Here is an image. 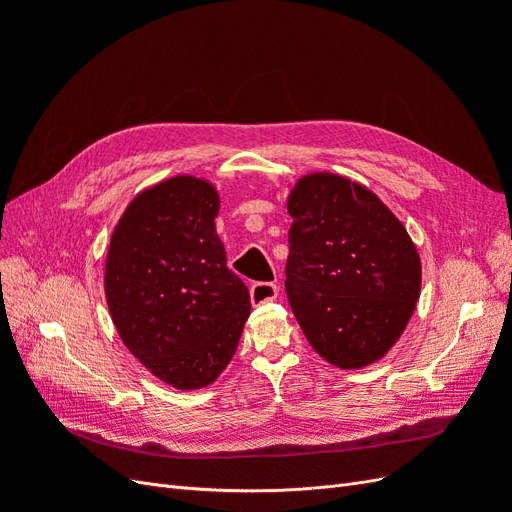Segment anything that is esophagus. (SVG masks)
Here are the masks:
<instances>
[{
	"label": "esophagus",
	"mask_w": 512,
	"mask_h": 512,
	"mask_svg": "<svg viewBox=\"0 0 512 512\" xmlns=\"http://www.w3.org/2000/svg\"><path fill=\"white\" fill-rule=\"evenodd\" d=\"M277 294H280V288H277L275 284H269V282H258L250 288V299L254 305L275 301Z\"/></svg>",
	"instance_id": "obj_1"
}]
</instances>
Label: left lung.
I'll use <instances>...</instances> for the list:
<instances>
[{
  "mask_svg": "<svg viewBox=\"0 0 512 512\" xmlns=\"http://www.w3.org/2000/svg\"><path fill=\"white\" fill-rule=\"evenodd\" d=\"M286 292L307 342L339 369L380 361L421 294V256L406 226L365 185L303 175L288 194Z\"/></svg>",
  "mask_w": 512,
  "mask_h": 512,
  "instance_id": "8db88e82",
  "label": "left lung"
}]
</instances>
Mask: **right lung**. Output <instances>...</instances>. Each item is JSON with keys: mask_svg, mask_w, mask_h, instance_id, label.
Instances as JSON below:
<instances>
[{"mask_svg": "<svg viewBox=\"0 0 512 512\" xmlns=\"http://www.w3.org/2000/svg\"><path fill=\"white\" fill-rule=\"evenodd\" d=\"M218 213L211 181L175 175L130 200L108 243L104 294L121 342L177 391L218 380L252 309L226 267Z\"/></svg>", "mask_w": 512, "mask_h": 512, "instance_id": "obj_1", "label": "right lung"}]
</instances>
